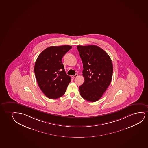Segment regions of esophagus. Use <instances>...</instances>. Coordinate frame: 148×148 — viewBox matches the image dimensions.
I'll use <instances>...</instances> for the list:
<instances>
[{"instance_id":"esophagus-1","label":"esophagus","mask_w":148,"mask_h":148,"mask_svg":"<svg viewBox=\"0 0 148 148\" xmlns=\"http://www.w3.org/2000/svg\"><path fill=\"white\" fill-rule=\"evenodd\" d=\"M78 75H79L78 74H75V75H71V78L72 79H75V77H78Z\"/></svg>"}]
</instances>
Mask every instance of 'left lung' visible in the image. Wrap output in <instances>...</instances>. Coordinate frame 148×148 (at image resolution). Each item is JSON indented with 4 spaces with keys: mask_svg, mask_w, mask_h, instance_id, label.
Instances as JSON below:
<instances>
[{
    "mask_svg": "<svg viewBox=\"0 0 148 148\" xmlns=\"http://www.w3.org/2000/svg\"><path fill=\"white\" fill-rule=\"evenodd\" d=\"M84 70V84L79 86L81 95L86 101H97L110 84L113 67L110 57L97 45H77Z\"/></svg>",
    "mask_w": 148,
    "mask_h": 148,
    "instance_id": "8db88e82",
    "label": "left lung"
}]
</instances>
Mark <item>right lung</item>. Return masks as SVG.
<instances>
[{
    "label": "right lung",
    "instance_id": "add662e5",
    "mask_svg": "<svg viewBox=\"0 0 148 148\" xmlns=\"http://www.w3.org/2000/svg\"><path fill=\"white\" fill-rule=\"evenodd\" d=\"M70 45L49 47L42 51L36 60L34 73L38 85L47 97L56 99L66 92L71 77L66 75L62 58Z\"/></svg>",
    "mask_w": 148,
    "mask_h": 148
}]
</instances>
